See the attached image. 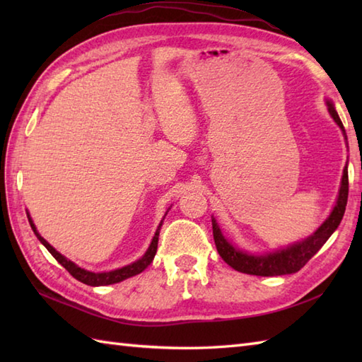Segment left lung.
Segmentation results:
<instances>
[{
	"mask_svg": "<svg viewBox=\"0 0 362 362\" xmlns=\"http://www.w3.org/2000/svg\"><path fill=\"white\" fill-rule=\"evenodd\" d=\"M325 103L328 107V113L332 115V118L334 119L336 124L342 130L344 140L347 143V134H345L344 124L339 118V115H337L334 109L333 101L332 99H325ZM347 148H349V143H347ZM347 199H349V166H345L342 173V179H341L339 194H337L336 204L333 206L332 213H329V216L317 227L316 232L311 233L310 236H306L305 240L289 244L286 247L276 249L274 252L253 253V252L236 247L235 244L230 243L224 236V233H222V230L216 222V218L211 216L214 244H216V249L221 258L238 272L259 275V276L294 274L300 271V269H302L314 255H316L322 245L328 241V238L334 233V230L339 227L345 213V206H347Z\"/></svg>",
	"mask_w": 362,
	"mask_h": 362,
	"instance_id": "left-lung-1",
	"label": "left lung"
}]
</instances>
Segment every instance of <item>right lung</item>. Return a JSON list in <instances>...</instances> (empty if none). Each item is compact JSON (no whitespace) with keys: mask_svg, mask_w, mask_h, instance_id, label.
Segmentation results:
<instances>
[{"mask_svg":"<svg viewBox=\"0 0 362 362\" xmlns=\"http://www.w3.org/2000/svg\"><path fill=\"white\" fill-rule=\"evenodd\" d=\"M171 209H168V211ZM168 211L165 213V216L168 214ZM28 214V219H29V224H30V228L34 230L35 236L38 238V241H40L46 249H48V252L51 253V255L56 258L60 264H62L68 272H70L76 280H79L81 283H86L88 284V286H107V284H113V283H119L122 280L126 279H130V276H134L136 274H141L146 267H148L151 263L153 257H156L157 253V244H158V235H160V228L161 226H163V221H165V216L163 219L160 221V224L156 230V235H153L152 241L149 244L148 250L144 252V255L141 258H138L136 261H134V263H130L127 266H122L119 269H115V271H109V272H91V271H87V269L83 267H79L76 263H73L71 259H68L66 257H64L62 253H59L56 249L52 247V245L45 240V238L37 232V227L34 224L33 218H30L29 211H26Z\"/></svg>","mask_w":362,"mask_h":362,"instance_id":"1","label":"right lung"}]
</instances>
